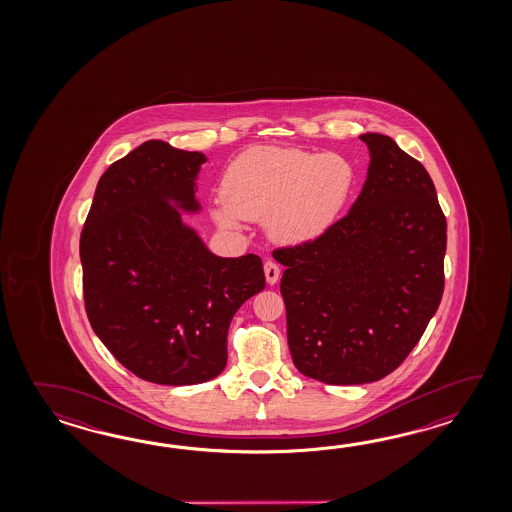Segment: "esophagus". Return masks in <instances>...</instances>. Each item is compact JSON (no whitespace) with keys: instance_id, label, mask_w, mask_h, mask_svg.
I'll use <instances>...</instances> for the list:
<instances>
[{"instance_id":"1","label":"esophagus","mask_w":512,"mask_h":512,"mask_svg":"<svg viewBox=\"0 0 512 512\" xmlns=\"http://www.w3.org/2000/svg\"><path fill=\"white\" fill-rule=\"evenodd\" d=\"M263 271H265V278H267V283L278 282V278H280V267H278V263L276 261L267 260L263 263Z\"/></svg>"}]
</instances>
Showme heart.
Here are the masks:
<instances>
[{
    "mask_svg": "<svg viewBox=\"0 0 512 512\" xmlns=\"http://www.w3.org/2000/svg\"><path fill=\"white\" fill-rule=\"evenodd\" d=\"M353 163L338 153L258 146L238 155L212 207L221 227L265 221L274 240L304 243L329 229L355 188Z\"/></svg>",
    "mask_w": 512,
    "mask_h": 512,
    "instance_id": "heart-1",
    "label": "heart"
}]
</instances>
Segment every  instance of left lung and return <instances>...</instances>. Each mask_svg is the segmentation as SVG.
<instances>
[{
    "label": "left lung",
    "instance_id": "8db88e82",
    "mask_svg": "<svg viewBox=\"0 0 512 512\" xmlns=\"http://www.w3.org/2000/svg\"><path fill=\"white\" fill-rule=\"evenodd\" d=\"M370 168L348 214L315 240L272 251L294 366L326 384L397 370L445 289L446 219L425 166L364 133Z\"/></svg>",
    "mask_w": 512,
    "mask_h": 512
}]
</instances>
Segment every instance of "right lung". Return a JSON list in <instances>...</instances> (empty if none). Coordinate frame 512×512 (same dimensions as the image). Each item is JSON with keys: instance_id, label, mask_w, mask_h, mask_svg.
<instances>
[{"instance_id": "right-lung-1", "label": "right lung", "mask_w": 512, "mask_h": 512, "mask_svg": "<svg viewBox=\"0 0 512 512\" xmlns=\"http://www.w3.org/2000/svg\"><path fill=\"white\" fill-rule=\"evenodd\" d=\"M205 161L144 142L102 174L80 234L89 324L124 368L155 384L218 377L232 316L265 287L260 256L219 258L181 219L179 207L199 210Z\"/></svg>"}]
</instances>
